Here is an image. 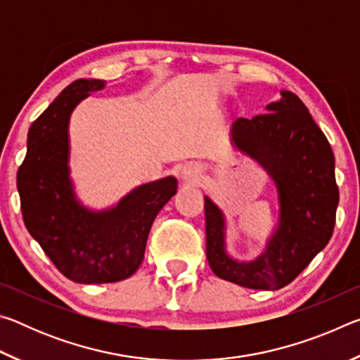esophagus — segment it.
<instances>
[{
    "mask_svg": "<svg viewBox=\"0 0 360 360\" xmlns=\"http://www.w3.org/2000/svg\"><path fill=\"white\" fill-rule=\"evenodd\" d=\"M202 176V167L197 162H188L181 168V178L187 182H195Z\"/></svg>",
    "mask_w": 360,
    "mask_h": 360,
    "instance_id": "obj_1",
    "label": "esophagus"
}]
</instances>
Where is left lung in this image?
Returning a JSON list of instances; mask_svg holds the SVG:
<instances>
[{"label": "left lung", "instance_id": "1", "mask_svg": "<svg viewBox=\"0 0 360 360\" xmlns=\"http://www.w3.org/2000/svg\"><path fill=\"white\" fill-rule=\"evenodd\" d=\"M266 112L236 119L233 146L265 169L276 187L278 224L252 260L227 252L222 210L205 195L206 259L212 273L249 289L278 290L327 246L338 206L335 157L322 130L295 94L281 90Z\"/></svg>", "mask_w": 360, "mask_h": 360}]
</instances>
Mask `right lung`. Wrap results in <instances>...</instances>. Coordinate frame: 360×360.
<instances>
[{"label": "right lung", "instance_id": "add662e5", "mask_svg": "<svg viewBox=\"0 0 360 360\" xmlns=\"http://www.w3.org/2000/svg\"><path fill=\"white\" fill-rule=\"evenodd\" d=\"M105 85L77 79L63 89L30 127L17 172L27 230L60 273L81 284L130 278L144 259L152 222L178 191V179L167 176L135 187L106 210H90L77 198L70 176V117Z\"/></svg>", "mask_w": 360, "mask_h": 360}]
</instances>
